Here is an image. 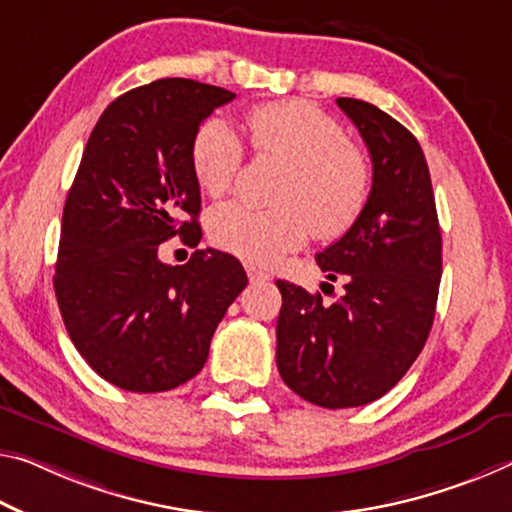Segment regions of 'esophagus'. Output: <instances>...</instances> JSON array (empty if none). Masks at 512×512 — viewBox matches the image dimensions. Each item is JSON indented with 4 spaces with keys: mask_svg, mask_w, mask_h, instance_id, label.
Listing matches in <instances>:
<instances>
[{
    "mask_svg": "<svg viewBox=\"0 0 512 512\" xmlns=\"http://www.w3.org/2000/svg\"><path fill=\"white\" fill-rule=\"evenodd\" d=\"M246 273H248L250 282H266V280H271V275L266 273V271H262V269H257L255 264H246Z\"/></svg>",
    "mask_w": 512,
    "mask_h": 512,
    "instance_id": "obj_1",
    "label": "esophagus"
}]
</instances>
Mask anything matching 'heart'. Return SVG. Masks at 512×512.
<instances>
[{
    "label": "heart",
    "instance_id": "obj_1",
    "mask_svg": "<svg viewBox=\"0 0 512 512\" xmlns=\"http://www.w3.org/2000/svg\"><path fill=\"white\" fill-rule=\"evenodd\" d=\"M250 145L259 157L289 164L280 186L282 207L259 209L225 202L209 216V237L221 250L269 266L303 246L314 232L337 239L358 223L371 193V166L358 145L348 143L344 127L303 100L259 104L243 116ZM246 159L241 136L221 118L198 127L191 166L209 196L232 189Z\"/></svg>",
    "mask_w": 512,
    "mask_h": 512
}]
</instances>
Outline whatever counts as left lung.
<instances>
[{"mask_svg": "<svg viewBox=\"0 0 512 512\" xmlns=\"http://www.w3.org/2000/svg\"><path fill=\"white\" fill-rule=\"evenodd\" d=\"M367 143L371 193L351 230L316 253L344 296L278 280L275 362L285 385L321 408H355L387 394L424 348L442 278V234L419 141L369 102L337 97Z\"/></svg>", "mask_w": 512, "mask_h": 512, "instance_id": "obj_1", "label": "left lung"}]
</instances>
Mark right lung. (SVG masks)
<instances>
[{
	"instance_id": "add662e5",
	"label": "right lung",
	"mask_w": 512,
	"mask_h": 512,
	"mask_svg": "<svg viewBox=\"0 0 512 512\" xmlns=\"http://www.w3.org/2000/svg\"><path fill=\"white\" fill-rule=\"evenodd\" d=\"M232 91L157 79L113 100L93 127L63 207L54 291L91 369L127 392H168L205 367L214 330L248 285L237 257L159 259L180 234L196 248L200 184L191 145Z\"/></svg>"
}]
</instances>
